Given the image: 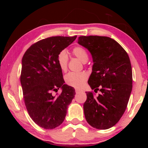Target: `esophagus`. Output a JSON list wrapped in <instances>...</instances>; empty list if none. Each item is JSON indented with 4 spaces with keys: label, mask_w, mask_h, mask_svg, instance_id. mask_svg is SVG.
Returning <instances> with one entry per match:
<instances>
[{
    "label": "esophagus",
    "mask_w": 148,
    "mask_h": 148,
    "mask_svg": "<svg viewBox=\"0 0 148 148\" xmlns=\"http://www.w3.org/2000/svg\"><path fill=\"white\" fill-rule=\"evenodd\" d=\"M75 91H76V93H78V92L82 91V90L79 89H75Z\"/></svg>",
    "instance_id": "esophagus-1"
}]
</instances>
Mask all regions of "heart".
I'll list each match as a JSON object with an SVG mask.
<instances>
[{"mask_svg":"<svg viewBox=\"0 0 148 148\" xmlns=\"http://www.w3.org/2000/svg\"><path fill=\"white\" fill-rule=\"evenodd\" d=\"M73 53L77 58H78L83 63H86L89 59L88 53L84 47L81 46H76L72 49ZM57 62L60 69L62 72L66 71L68 68L69 56L68 53L66 50H62L57 56ZM88 78V76L86 72H82L76 73V72H70L65 76V82L69 86L75 87V88H80L84 86L85 82Z\"/></svg>","mask_w":148,"mask_h":148,"instance_id":"b5f03b06","label":"heart"}]
</instances>
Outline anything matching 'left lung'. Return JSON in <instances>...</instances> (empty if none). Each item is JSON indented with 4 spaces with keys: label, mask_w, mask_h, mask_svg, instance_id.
<instances>
[{
    "label": "left lung",
    "mask_w": 148,
    "mask_h": 148,
    "mask_svg": "<svg viewBox=\"0 0 148 148\" xmlns=\"http://www.w3.org/2000/svg\"><path fill=\"white\" fill-rule=\"evenodd\" d=\"M77 43L91 53L93 61L88 84L95 92H86V119L97 129H108L121 119L132 88L131 61L126 51L107 36H79Z\"/></svg>",
    "instance_id": "1"
}]
</instances>
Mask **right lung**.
<instances>
[{"mask_svg": "<svg viewBox=\"0 0 148 148\" xmlns=\"http://www.w3.org/2000/svg\"><path fill=\"white\" fill-rule=\"evenodd\" d=\"M76 37L41 40L32 44L22 59L20 81L25 104L33 121L45 129H53L63 122L67 108L76 94L74 87L64 84L57 56ZM59 88L62 93L53 95V92Z\"/></svg>", "mask_w": 148, "mask_h": 148, "instance_id": "1", "label": "right lung"}]
</instances>
